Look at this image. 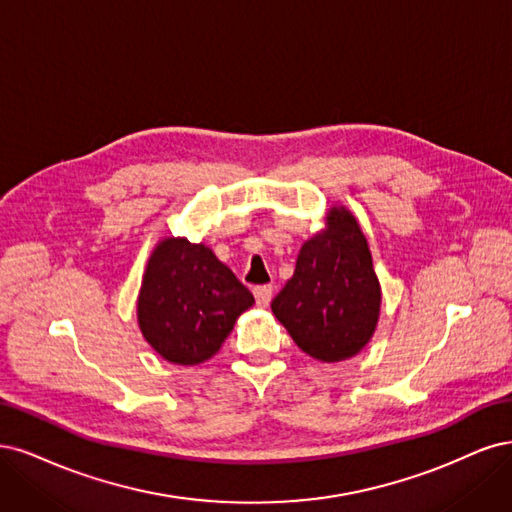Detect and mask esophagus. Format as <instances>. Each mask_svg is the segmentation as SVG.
I'll use <instances>...</instances> for the list:
<instances>
[{"label": "esophagus", "instance_id": "1", "mask_svg": "<svg viewBox=\"0 0 512 512\" xmlns=\"http://www.w3.org/2000/svg\"><path fill=\"white\" fill-rule=\"evenodd\" d=\"M255 300H257V306H261V308H266L270 302H272V293H274V289H272V285H261V287H255Z\"/></svg>", "mask_w": 512, "mask_h": 512}]
</instances>
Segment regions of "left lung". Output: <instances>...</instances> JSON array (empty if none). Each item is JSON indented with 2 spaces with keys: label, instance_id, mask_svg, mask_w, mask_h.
<instances>
[{
  "label": "left lung",
  "instance_id": "8db88e82",
  "mask_svg": "<svg viewBox=\"0 0 512 512\" xmlns=\"http://www.w3.org/2000/svg\"><path fill=\"white\" fill-rule=\"evenodd\" d=\"M272 312L306 355L327 364L357 355L370 342L381 285L368 240L344 206L329 208L323 232L302 244Z\"/></svg>",
  "mask_w": 512,
  "mask_h": 512
}]
</instances>
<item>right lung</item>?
Returning a JSON list of instances; mask_svg holds the SVG:
<instances>
[{
  "label": "right lung",
  "instance_id": "right-lung-1",
  "mask_svg": "<svg viewBox=\"0 0 512 512\" xmlns=\"http://www.w3.org/2000/svg\"><path fill=\"white\" fill-rule=\"evenodd\" d=\"M253 304V293L208 246L166 238L146 263L138 325L163 359L195 366L221 349L236 319Z\"/></svg>",
  "mask_w": 512,
  "mask_h": 512
}]
</instances>
